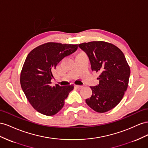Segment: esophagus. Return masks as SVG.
<instances>
[{
  "mask_svg": "<svg viewBox=\"0 0 148 148\" xmlns=\"http://www.w3.org/2000/svg\"><path fill=\"white\" fill-rule=\"evenodd\" d=\"M75 87L76 88H78V89H81V88H82L83 87V86H77V85H75Z\"/></svg>",
  "mask_w": 148,
  "mask_h": 148,
  "instance_id": "esophagus-1",
  "label": "esophagus"
}]
</instances>
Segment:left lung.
<instances>
[{
	"instance_id": "left-lung-1",
	"label": "left lung",
	"mask_w": 148,
	"mask_h": 148,
	"mask_svg": "<svg viewBox=\"0 0 148 148\" xmlns=\"http://www.w3.org/2000/svg\"><path fill=\"white\" fill-rule=\"evenodd\" d=\"M89 58L92 71L99 73V84L90 87L92 95L86 103L99 113L115 107L127 89L130 68L121 51L112 43L102 41L79 44Z\"/></svg>"
}]
</instances>
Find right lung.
Instances as JSON below:
<instances>
[{
    "mask_svg": "<svg viewBox=\"0 0 148 148\" xmlns=\"http://www.w3.org/2000/svg\"><path fill=\"white\" fill-rule=\"evenodd\" d=\"M77 48V45L49 42L37 46L28 54L20 81L27 99L37 112L52 116L64 106L74 86H51V80L58 63Z\"/></svg>",
    "mask_w": 148,
    "mask_h": 148,
    "instance_id": "1",
    "label": "right lung"
}]
</instances>
